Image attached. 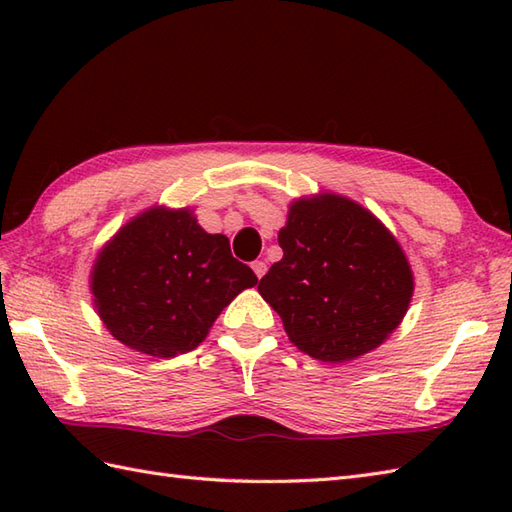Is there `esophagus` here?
Masks as SVG:
<instances>
[{
  "mask_svg": "<svg viewBox=\"0 0 512 512\" xmlns=\"http://www.w3.org/2000/svg\"><path fill=\"white\" fill-rule=\"evenodd\" d=\"M253 270L257 279H262L266 275V262H262V259H257V262H253Z\"/></svg>",
  "mask_w": 512,
  "mask_h": 512,
  "instance_id": "esophagus-1",
  "label": "esophagus"
}]
</instances>
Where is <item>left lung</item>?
Returning <instances> with one entry per match:
<instances>
[{
  "label": "left lung",
  "mask_w": 512,
  "mask_h": 512,
  "mask_svg": "<svg viewBox=\"0 0 512 512\" xmlns=\"http://www.w3.org/2000/svg\"><path fill=\"white\" fill-rule=\"evenodd\" d=\"M284 257L259 281L301 352L345 363L376 350L407 314L413 273L396 237L343 195L290 204L279 231Z\"/></svg>",
  "instance_id": "8db88e82"
}]
</instances>
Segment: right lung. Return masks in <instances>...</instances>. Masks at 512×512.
<instances>
[{
    "label": "right lung",
    "instance_id": "1",
    "mask_svg": "<svg viewBox=\"0 0 512 512\" xmlns=\"http://www.w3.org/2000/svg\"><path fill=\"white\" fill-rule=\"evenodd\" d=\"M257 277L189 209L154 206L127 222L99 257L94 308L116 341L156 358L198 347L213 321Z\"/></svg>",
    "mask_w": 512,
    "mask_h": 512
}]
</instances>
